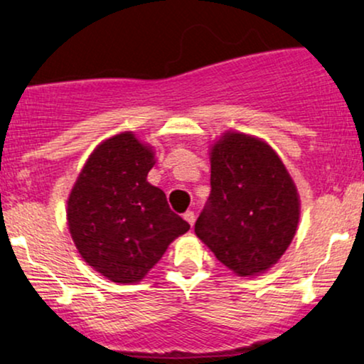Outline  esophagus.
<instances>
[{"label": "esophagus", "instance_id": "obj_1", "mask_svg": "<svg viewBox=\"0 0 364 364\" xmlns=\"http://www.w3.org/2000/svg\"><path fill=\"white\" fill-rule=\"evenodd\" d=\"M183 217H185V220L190 225H193L195 224V212L193 210H186L185 214H183Z\"/></svg>", "mask_w": 364, "mask_h": 364}]
</instances>
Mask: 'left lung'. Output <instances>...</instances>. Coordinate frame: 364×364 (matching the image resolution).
Returning a JSON list of instances; mask_svg holds the SVG:
<instances>
[{
	"label": "left lung",
	"mask_w": 364,
	"mask_h": 364,
	"mask_svg": "<svg viewBox=\"0 0 364 364\" xmlns=\"http://www.w3.org/2000/svg\"><path fill=\"white\" fill-rule=\"evenodd\" d=\"M210 188L195 235L240 277L269 270L299 223L298 190L281 159L260 139L224 133L210 149Z\"/></svg>",
	"instance_id": "1"
}]
</instances>
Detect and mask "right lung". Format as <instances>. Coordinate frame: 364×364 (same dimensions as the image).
I'll use <instances>...</instances> for the list:
<instances>
[{
	"label": "right lung",
	"instance_id": "obj_1",
	"mask_svg": "<svg viewBox=\"0 0 364 364\" xmlns=\"http://www.w3.org/2000/svg\"><path fill=\"white\" fill-rule=\"evenodd\" d=\"M154 164L152 147L132 132L119 133L90 154L68 196L66 219L78 253L112 282L141 281L190 229L164 191L147 181Z\"/></svg>",
	"mask_w": 364,
	"mask_h": 364
}]
</instances>
